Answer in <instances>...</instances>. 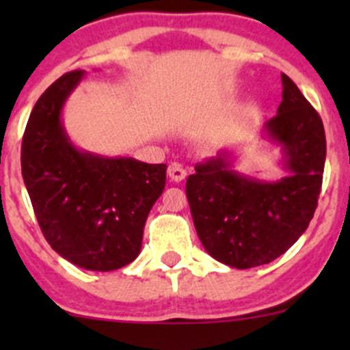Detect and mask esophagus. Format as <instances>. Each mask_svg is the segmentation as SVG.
I'll list each match as a JSON object with an SVG mask.
<instances>
[{"instance_id":"34e87169","label":"esophagus","mask_w":350,"mask_h":350,"mask_svg":"<svg viewBox=\"0 0 350 350\" xmlns=\"http://www.w3.org/2000/svg\"><path fill=\"white\" fill-rule=\"evenodd\" d=\"M167 176H169V178H171L174 183H181L183 179L186 178V171L181 167V164H178V162H174V164L169 165Z\"/></svg>"}]
</instances>
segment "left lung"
Instances as JSON below:
<instances>
[{
	"label": "left lung",
	"mask_w": 350,
	"mask_h": 350,
	"mask_svg": "<svg viewBox=\"0 0 350 350\" xmlns=\"http://www.w3.org/2000/svg\"><path fill=\"white\" fill-rule=\"evenodd\" d=\"M283 101L264 123L262 139L281 147L288 174L276 181L235 169L237 152L224 149L188 176L186 196L204 250L235 269L269 264L283 256L315 213L325 165V130L315 108L286 74Z\"/></svg>",
	"instance_id": "1"
}]
</instances>
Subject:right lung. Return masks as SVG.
<instances>
[{"instance_id":"obj_1","label":"right lung","mask_w":350,"mask_h":350,"mask_svg":"<svg viewBox=\"0 0 350 350\" xmlns=\"http://www.w3.org/2000/svg\"><path fill=\"white\" fill-rule=\"evenodd\" d=\"M84 70L59 77L38 98L22 144V176L52 249L77 267L115 271L137 259L146 220L165 186V164L77 149L62 122Z\"/></svg>"}]
</instances>
